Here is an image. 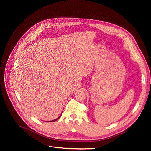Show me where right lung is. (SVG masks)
<instances>
[{
    "label": "right lung",
    "instance_id": "add662e5",
    "mask_svg": "<svg viewBox=\"0 0 151 151\" xmlns=\"http://www.w3.org/2000/svg\"><path fill=\"white\" fill-rule=\"evenodd\" d=\"M61 116H62V114H60L59 117H58V118H57V119H54V120H52V121H48V122H54V121H57L58 119H59V118H60V117H61Z\"/></svg>",
    "mask_w": 151,
    "mask_h": 151
}]
</instances>
